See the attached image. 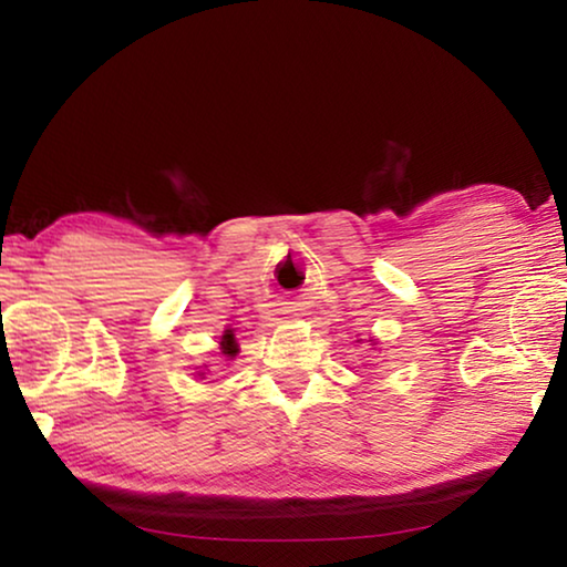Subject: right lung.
Returning <instances> with one entry per match:
<instances>
[{
  "label": "right lung",
  "mask_w": 567,
  "mask_h": 567,
  "mask_svg": "<svg viewBox=\"0 0 567 567\" xmlns=\"http://www.w3.org/2000/svg\"><path fill=\"white\" fill-rule=\"evenodd\" d=\"M221 350H224V353H227V355H235V353H237V340H235V332H231V330L224 332Z\"/></svg>",
  "instance_id": "add662e5"
}]
</instances>
